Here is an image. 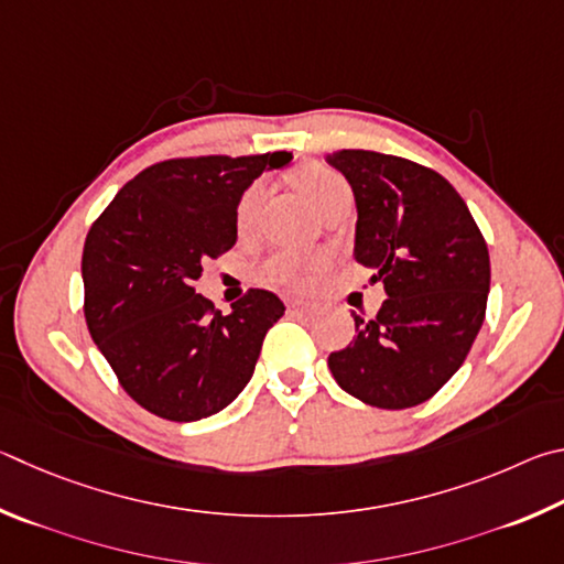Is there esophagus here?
Segmentation results:
<instances>
[{"mask_svg": "<svg viewBox=\"0 0 564 564\" xmlns=\"http://www.w3.org/2000/svg\"><path fill=\"white\" fill-rule=\"evenodd\" d=\"M288 307L292 312H300V314H312L314 312V304L304 302V300H288Z\"/></svg>", "mask_w": 564, "mask_h": 564, "instance_id": "esophagus-1", "label": "esophagus"}]
</instances>
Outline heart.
Here are the masks:
<instances>
[{
	"label": "heart",
	"mask_w": 564,
	"mask_h": 564,
	"mask_svg": "<svg viewBox=\"0 0 564 564\" xmlns=\"http://www.w3.org/2000/svg\"><path fill=\"white\" fill-rule=\"evenodd\" d=\"M297 183L302 187V193L307 195V200L317 207V210L327 207L334 197L349 193L347 181H344L337 171H332V167H327V165H317V163L304 167V171L297 175ZM262 193H264L262 183H252L240 195V200H237L235 223L240 232L252 230V225L257 220V210H260V203H262ZM322 264H324V254L304 252V250H284V252L272 254L270 260L264 262L262 272L267 280H272V282L297 284Z\"/></svg>",
	"instance_id": "b5f03b06"
}]
</instances>
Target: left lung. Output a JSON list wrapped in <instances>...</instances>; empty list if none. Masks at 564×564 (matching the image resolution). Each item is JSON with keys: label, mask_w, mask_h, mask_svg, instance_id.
Segmentation results:
<instances>
[{"label": "left lung", "mask_w": 564, "mask_h": 564, "mask_svg": "<svg viewBox=\"0 0 564 564\" xmlns=\"http://www.w3.org/2000/svg\"><path fill=\"white\" fill-rule=\"evenodd\" d=\"M324 158L357 203L354 260L387 292L373 319L351 312L357 334L329 354V369L369 406H419L460 369L482 327L488 245L456 187L431 167L373 151Z\"/></svg>", "instance_id": "obj_1"}]
</instances>
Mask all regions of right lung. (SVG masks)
I'll return each instance as SVG.
<instances>
[{"label": "right lung", "instance_id": "obj_1", "mask_svg": "<svg viewBox=\"0 0 564 564\" xmlns=\"http://www.w3.org/2000/svg\"><path fill=\"white\" fill-rule=\"evenodd\" d=\"M292 153L163 161L116 193L86 235L84 314L128 397L155 416H213L252 379L284 304L250 290L230 314L193 290L203 262L237 242L240 195Z\"/></svg>", "mask_w": 564, "mask_h": 564}]
</instances>
